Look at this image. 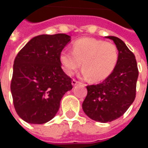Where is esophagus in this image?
Returning a JSON list of instances; mask_svg holds the SVG:
<instances>
[{
  "mask_svg": "<svg viewBox=\"0 0 148 148\" xmlns=\"http://www.w3.org/2000/svg\"><path fill=\"white\" fill-rule=\"evenodd\" d=\"M80 83V82H78V81H77V80H75V79H73V80H72V85H73V86H76V85H77V84H79Z\"/></svg>",
  "mask_w": 148,
  "mask_h": 148,
  "instance_id": "1",
  "label": "esophagus"
}]
</instances>
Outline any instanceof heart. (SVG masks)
Segmentation results:
<instances>
[{
	"label": "heart",
	"mask_w": 148,
	"mask_h": 148,
	"mask_svg": "<svg viewBox=\"0 0 148 148\" xmlns=\"http://www.w3.org/2000/svg\"><path fill=\"white\" fill-rule=\"evenodd\" d=\"M117 60L116 46L90 37L77 39L73 43V51L63 50L59 55L60 63L67 75H73L82 62V76L90 77L93 82H101L109 77Z\"/></svg>",
	"instance_id": "1"
}]
</instances>
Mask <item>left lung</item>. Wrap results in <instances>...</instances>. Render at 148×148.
<instances>
[{"label": "left lung", "instance_id": "obj_1", "mask_svg": "<svg viewBox=\"0 0 148 148\" xmlns=\"http://www.w3.org/2000/svg\"><path fill=\"white\" fill-rule=\"evenodd\" d=\"M112 39L118 50V60L114 71L97 85L88 86L86 97L82 103L84 112L93 121L107 123L121 117L136 97L139 75L135 55L121 39Z\"/></svg>", "mask_w": 148, "mask_h": 148}]
</instances>
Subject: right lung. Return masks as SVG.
<instances>
[{"mask_svg":"<svg viewBox=\"0 0 148 148\" xmlns=\"http://www.w3.org/2000/svg\"><path fill=\"white\" fill-rule=\"evenodd\" d=\"M71 41L66 34L40 35L21 49L14 60L11 93L19 116L29 124L51 121L58 111L62 97L73 86L59 61Z\"/></svg>","mask_w":148,"mask_h":148,"instance_id":"add662e5","label":"right lung"}]
</instances>
